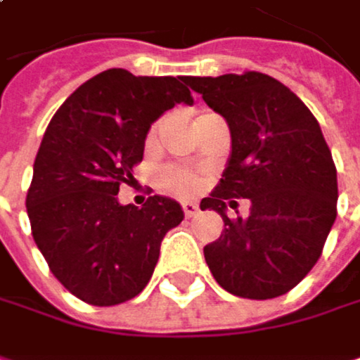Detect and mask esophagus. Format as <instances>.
Here are the masks:
<instances>
[{"label":"esophagus","mask_w":360,"mask_h":360,"mask_svg":"<svg viewBox=\"0 0 360 360\" xmlns=\"http://www.w3.org/2000/svg\"><path fill=\"white\" fill-rule=\"evenodd\" d=\"M181 206H183L185 217H193V214L198 212V204H193V202H183Z\"/></svg>","instance_id":"obj_1"}]
</instances>
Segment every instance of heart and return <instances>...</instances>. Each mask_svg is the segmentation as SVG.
I'll return each instance as SVG.
<instances>
[{"label": "heart", "instance_id": "b5f03b06", "mask_svg": "<svg viewBox=\"0 0 360 360\" xmlns=\"http://www.w3.org/2000/svg\"><path fill=\"white\" fill-rule=\"evenodd\" d=\"M160 185L173 193L187 195V193L195 191V187L200 185V177L185 167H167L160 173Z\"/></svg>", "mask_w": 360, "mask_h": 360}]
</instances>
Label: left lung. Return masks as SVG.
Listing matches in <instances>:
<instances>
[{
	"mask_svg": "<svg viewBox=\"0 0 360 360\" xmlns=\"http://www.w3.org/2000/svg\"><path fill=\"white\" fill-rule=\"evenodd\" d=\"M231 133L223 179L200 208L223 217L221 238L204 246L217 283L233 296L266 300L296 288L315 266L335 221L338 177L321 127L304 102L262 72L185 77ZM236 197L246 219H229Z\"/></svg>",
	"mask_w": 360,
	"mask_h": 360,
	"instance_id": "left-lung-1",
	"label": "left lung"
}]
</instances>
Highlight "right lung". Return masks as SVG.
I'll return each instance as SVG.
<instances>
[{
    "label": "right lung",
    "instance_id": "add662e5",
    "mask_svg": "<svg viewBox=\"0 0 360 360\" xmlns=\"http://www.w3.org/2000/svg\"><path fill=\"white\" fill-rule=\"evenodd\" d=\"M185 77H135L110 68L83 83L49 120L33 165L27 212L56 279L94 307L135 298L150 281L165 236L183 221L179 202L150 195L120 204L150 127L193 104Z\"/></svg>",
    "mask_w": 360,
    "mask_h": 360
}]
</instances>
